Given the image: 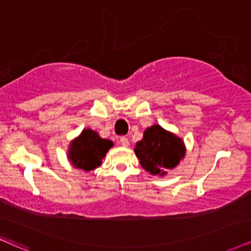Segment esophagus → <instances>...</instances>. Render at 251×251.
<instances>
[{"label": "esophagus", "instance_id": "1", "mask_svg": "<svg viewBox=\"0 0 251 251\" xmlns=\"http://www.w3.org/2000/svg\"><path fill=\"white\" fill-rule=\"evenodd\" d=\"M119 144L123 146V147H128L129 146V141L127 138H125V136H122V138L119 139Z\"/></svg>", "mask_w": 251, "mask_h": 251}]
</instances>
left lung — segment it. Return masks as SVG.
Listing matches in <instances>:
<instances>
[{
  "label": "left lung",
  "instance_id": "8db88e82",
  "mask_svg": "<svg viewBox=\"0 0 251 251\" xmlns=\"http://www.w3.org/2000/svg\"><path fill=\"white\" fill-rule=\"evenodd\" d=\"M134 153L146 171L163 177L168 170L178 166L186 147L182 138L155 124L145 129L142 139L135 144Z\"/></svg>",
  "mask_w": 251,
  "mask_h": 251
}]
</instances>
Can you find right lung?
Returning <instances> with one entry per match:
<instances>
[{
    "mask_svg": "<svg viewBox=\"0 0 251 251\" xmlns=\"http://www.w3.org/2000/svg\"><path fill=\"white\" fill-rule=\"evenodd\" d=\"M113 146V141L100 138L94 129L83 128L69 144L67 158L76 169L91 171L102 164V160Z\"/></svg>",
    "mask_w": 251,
    "mask_h": 251,
    "instance_id": "obj_1",
    "label": "right lung"
}]
</instances>
